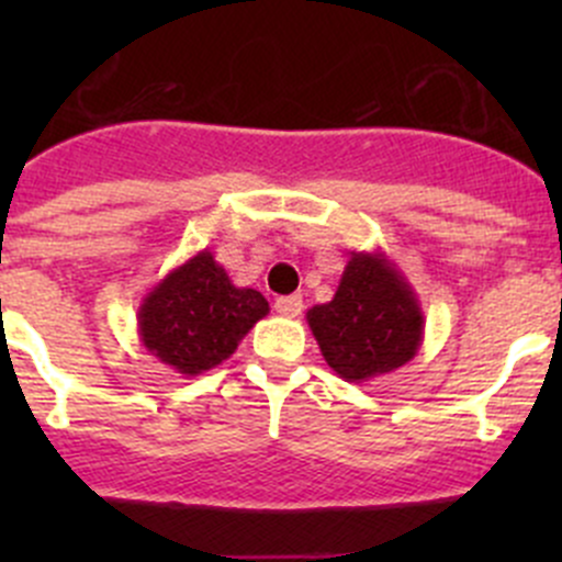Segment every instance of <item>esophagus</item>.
Wrapping results in <instances>:
<instances>
[{
    "instance_id": "obj_1",
    "label": "esophagus",
    "mask_w": 562,
    "mask_h": 562,
    "mask_svg": "<svg viewBox=\"0 0 562 562\" xmlns=\"http://www.w3.org/2000/svg\"><path fill=\"white\" fill-rule=\"evenodd\" d=\"M302 307H304V302H302V296H299V293H293V296H280L274 302V310L282 317H299V315H302Z\"/></svg>"
}]
</instances>
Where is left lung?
Here are the masks:
<instances>
[{"instance_id": "obj_1", "label": "left lung", "mask_w": 562, "mask_h": 562, "mask_svg": "<svg viewBox=\"0 0 562 562\" xmlns=\"http://www.w3.org/2000/svg\"><path fill=\"white\" fill-rule=\"evenodd\" d=\"M326 364L348 383L405 367L424 339L416 291L386 252H350L331 302L307 310Z\"/></svg>"}]
</instances>
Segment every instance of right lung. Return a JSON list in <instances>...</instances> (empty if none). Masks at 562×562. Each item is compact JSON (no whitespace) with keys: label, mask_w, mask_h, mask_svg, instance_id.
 I'll return each instance as SVG.
<instances>
[{"label":"right lung","mask_w":562,"mask_h":562,"mask_svg":"<svg viewBox=\"0 0 562 562\" xmlns=\"http://www.w3.org/2000/svg\"><path fill=\"white\" fill-rule=\"evenodd\" d=\"M269 315L252 288H236L228 271L201 249L168 271L138 307V337L179 375H201L234 356L249 328Z\"/></svg>","instance_id":"right-lung-1"}]
</instances>
